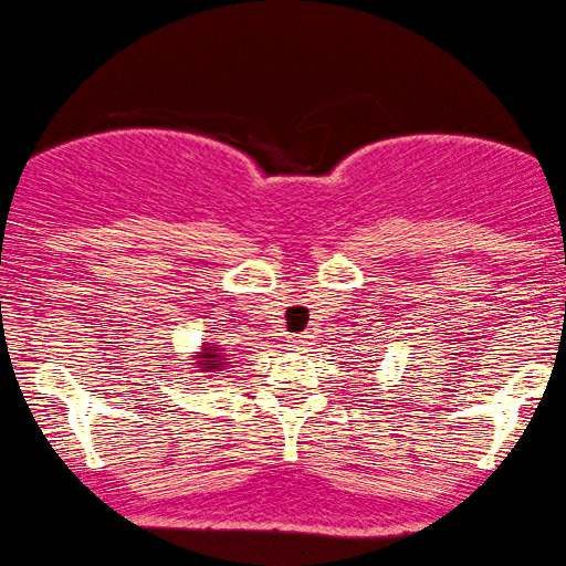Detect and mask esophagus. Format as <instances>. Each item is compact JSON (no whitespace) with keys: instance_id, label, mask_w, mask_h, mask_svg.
Segmentation results:
<instances>
[{"instance_id":"esophagus-1","label":"esophagus","mask_w":566,"mask_h":566,"mask_svg":"<svg viewBox=\"0 0 566 566\" xmlns=\"http://www.w3.org/2000/svg\"><path fill=\"white\" fill-rule=\"evenodd\" d=\"M291 349H310L312 347V336H296V338H291V344H289Z\"/></svg>"}]
</instances>
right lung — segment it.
<instances>
[{
    "label": "right lung",
    "instance_id": "obj_1",
    "mask_svg": "<svg viewBox=\"0 0 566 566\" xmlns=\"http://www.w3.org/2000/svg\"><path fill=\"white\" fill-rule=\"evenodd\" d=\"M228 365H230V355H228V352H224L222 344L203 342L201 344V352H196L198 374L217 376V374H222V370L228 368Z\"/></svg>",
    "mask_w": 566,
    "mask_h": 566
}]
</instances>
